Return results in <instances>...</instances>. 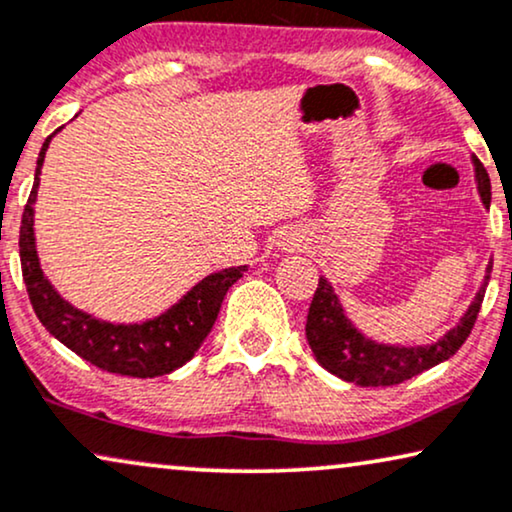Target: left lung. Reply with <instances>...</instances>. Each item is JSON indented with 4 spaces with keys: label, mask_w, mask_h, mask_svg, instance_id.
Instances as JSON below:
<instances>
[{
    "label": "left lung",
    "mask_w": 512,
    "mask_h": 512,
    "mask_svg": "<svg viewBox=\"0 0 512 512\" xmlns=\"http://www.w3.org/2000/svg\"><path fill=\"white\" fill-rule=\"evenodd\" d=\"M477 172V189H480L482 203H491V184L489 174L477 158H472ZM491 271V267H489ZM489 283V274L484 276V286ZM484 290L477 293L475 302L465 312L461 323L444 335L442 340L430 347H390L378 345L364 338L342 312L338 297H335L331 283L319 278V286L314 290L312 304L307 314V342L312 347L314 357L328 373L338 375L347 383L361 387H387L399 385L413 375L428 371V368L442 364L461 349L475 326L477 314H480Z\"/></svg>",
    "instance_id": "obj_1"
}]
</instances>
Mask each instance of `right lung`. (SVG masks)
<instances>
[{"label": "right lung", "instance_id": "right-lung-1", "mask_svg": "<svg viewBox=\"0 0 512 512\" xmlns=\"http://www.w3.org/2000/svg\"><path fill=\"white\" fill-rule=\"evenodd\" d=\"M51 137L44 141L40 158H37L35 184H32L28 203H25L21 238H18L23 281L37 319L56 340L73 349L77 357L99 366L101 371L129 375V378H158V375L172 373L174 368L184 366L208 338L226 290L243 276L245 267H231L210 274L181 297L172 309H167L158 319L144 323L115 326V323L99 321L75 309L56 293L44 276L40 260H37L35 231H32V205L37 198L44 153H47Z\"/></svg>", "mask_w": 512, "mask_h": 512}]
</instances>
